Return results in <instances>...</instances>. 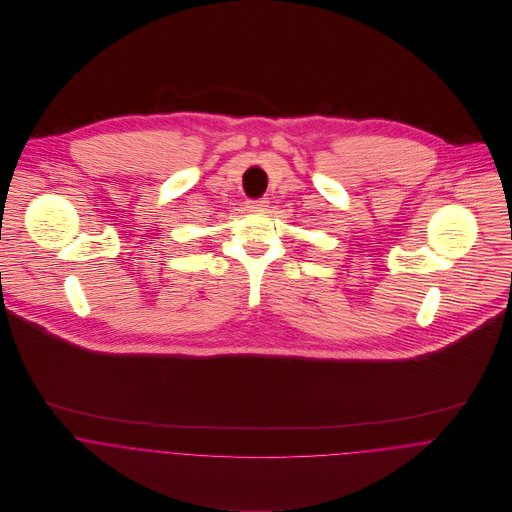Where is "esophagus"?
I'll list each match as a JSON object with an SVG mask.
<instances>
[{
    "label": "esophagus",
    "instance_id": "esophagus-1",
    "mask_svg": "<svg viewBox=\"0 0 512 512\" xmlns=\"http://www.w3.org/2000/svg\"><path fill=\"white\" fill-rule=\"evenodd\" d=\"M268 207V201L266 199H254V201H248V209L252 211H264Z\"/></svg>",
    "mask_w": 512,
    "mask_h": 512
}]
</instances>
